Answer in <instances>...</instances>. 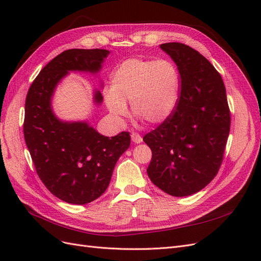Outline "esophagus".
Listing matches in <instances>:
<instances>
[{"label": "esophagus", "mask_w": 261, "mask_h": 261, "mask_svg": "<svg viewBox=\"0 0 261 261\" xmlns=\"http://www.w3.org/2000/svg\"><path fill=\"white\" fill-rule=\"evenodd\" d=\"M132 141L134 144H140L141 141H143V137H141L137 133H133L132 134Z\"/></svg>", "instance_id": "esophagus-1"}]
</instances>
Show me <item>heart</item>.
<instances>
[{
  "mask_svg": "<svg viewBox=\"0 0 261 261\" xmlns=\"http://www.w3.org/2000/svg\"><path fill=\"white\" fill-rule=\"evenodd\" d=\"M178 90V73L171 61L128 59L112 73L111 89L105 91V102L116 120L127 115L126 102H129L134 114L158 125L172 114Z\"/></svg>",
  "mask_w": 261,
  "mask_h": 261,
  "instance_id": "heart-1",
  "label": "heart"
}]
</instances>
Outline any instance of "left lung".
<instances>
[{"label": "left lung", "mask_w": 261, "mask_h": 261, "mask_svg": "<svg viewBox=\"0 0 261 261\" xmlns=\"http://www.w3.org/2000/svg\"><path fill=\"white\" fill-rule=\"evenodd\" d=\"M180 76L179 98L172 115L144 141L152 151L149 178L171 196L198 193L222 163L231 116L222 77L191 46L160 44Z\"/></svg>", "instance_id": "left-lung-1"}]
</instances>
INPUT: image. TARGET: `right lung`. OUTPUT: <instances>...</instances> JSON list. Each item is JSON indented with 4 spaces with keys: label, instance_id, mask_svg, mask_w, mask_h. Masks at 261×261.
Instances as JSON below:
<instances>
[{
    "label": "right lung",
    "instance_id": "1",
    "mask_svg": "<svg viewBox=\"0 0 261 261\" xmlns=\"http://www.w3.org/2000/svg\"><path fill=\"white\" fill-rule=\"evenodd\" d=\"M110 51L66 50L49 62L31 84L25 103L23 136L38 176L59 199L89 203L106 192L115 164L130 145L129 133L107 137L87 121H64L53 111L55 89L69 72L97 75ZM102 88V83L100 84ZM103 101L93 89V103Z\"/></svg>",
    "mask_w": 261,
    "mask_h": 261
}]
</instances>
